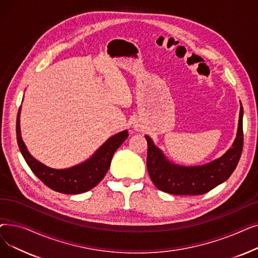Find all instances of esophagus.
Here are the masks:
<instances>
[{
  "label": "esophagus",
  "mask_w": 258,
  "mask_h": 258,
  "mask_svg": "<svg viewBox=\"0 0 258 258\" xmlns=\"http://www.w3.org/2000/svg\"><path fill=\"white\" fill-rule=\"evenodd\" d=\"M134 130H135V131H138V132H140V131H142V130H143V126L141 125L140 122L136 121V122H134Z\"/></svg>",
  "instance_id": "34e87169"
}]
</instances>
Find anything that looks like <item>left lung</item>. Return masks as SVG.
<instances>
[{
    "instance_id": "obj_1",
    "label": "left lung",
    "mask_w": 258,
    "mask_h": 258,
    "mask_svg": "<svg viewBox=\"0 0 258 258\" xmlns=\"http://www.w3.org/2000/svg\"><path fill=\"white\" fill-rule=\"evenodd\" d=\"M242 116L243 110L240 103L237 133L232 146L222 157L198 166H183L172 163L155 145L153 139L146 135V165L155 186L170 195L199 196L224 183L236 168L241 155L243 143Z\"/></svg>"
}]
</instances>
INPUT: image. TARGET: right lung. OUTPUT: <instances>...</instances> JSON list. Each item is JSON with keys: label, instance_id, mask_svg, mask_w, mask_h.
<instances>
[{"label": "right lung", "instance_id": "1", "mask_svg": "<svg viewBox=\"0 0 258 258\" xmlns=\"http://www.w3.org/2000/svg\"><path fill=\"white\" fill-rule=\"evenodd\" d=\"M21 107L17 118V139L20 151L36 177L52 190L66 195H78L89 191L96 186L107 172L117 148L128 137L126 130L108 138L88 160L75 166L56 169L51 168L36 160L27 150L21 136Z\"/></svg>", "mask_w": 258, "mask_h": 258}]
</instances>
